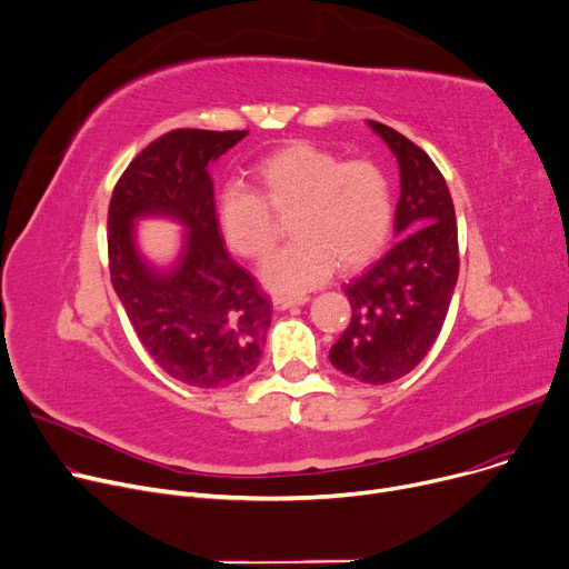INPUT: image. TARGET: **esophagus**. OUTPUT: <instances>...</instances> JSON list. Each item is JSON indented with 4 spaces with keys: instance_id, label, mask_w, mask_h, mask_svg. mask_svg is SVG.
I'll list each match as a JSON object with an SVG mask.
<instances>
[{
    "instance_id": "esophagus-1",
    "label": "esophagus",
    "mask_w": 569,
    "mask_h": 569,
    "mask_svg": "<svg viewBox=\"0 0 569 569\" xmlns=\"http://www.w3.org/2000/svg\"><path fill=\"white\" fill-rule=\"evenodd\" d=\"M307 301H309V297H307V295H299V297L277 295V297L272 299V307H274L277 311H288V309H292V307H305Z\"/></svg>"
}]
</instances>
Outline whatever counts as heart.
I'll use <instances>...</instances> for the list:
<instances>
[{
	"label": "heart",
	"instance_id": "obj_1",
	"mask_svg": "<svg viewBox=\"0 0 569 569\" xmlns=\"http://www.w3.org/2000/svg\"><path fill=\"white\" fill-rule=\"evenodd\" d=\"M256 189L223 187L217 197L221 238L244 258H262L277 240L269 210L290 217V244L260 264V281L274 292H305L338 264L352 272L389 240L393 194L387 173L366 160L343 158L313 143H288L253 167Z\"/></svg>",
	"mask_w": 569,
	"mask_h": 569
}]
</instances>
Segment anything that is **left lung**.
<instances>
[{
  "label": "left lung",
  "instance_id": "1",
  "mask_svg": "<svg viewBox=\"0 0 569 569\" xmlns=\"http://www.w3.org/2000/svg\"><path fill=\"white\" fill-rule=\"evenodd\" d=\"M398 160L393 249L346 286L352 320L329 361L366 385H389L419 366L441 331L460 256L448 184L428 153L389 126L368 121Z\"/></svg>",
  "mask_w": 569,
  "mask_h": 569
}]
</instances>
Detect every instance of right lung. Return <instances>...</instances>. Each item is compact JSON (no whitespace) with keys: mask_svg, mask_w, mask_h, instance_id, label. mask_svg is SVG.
<instances>
[{"mask_svg":"<svg viewBox=\"0 0 569 569\" xmlns=\"http://www.w3.org/2000/svg\"><path fill=\"white\" fill-rule=\"evenodd\" d=\"M247 130H173L121 176L107 217L111 286L146 352L173 380L221 389L260 361L272 322L268 297L231 260L217 229L210 167ZM167 218L186 233L173 261H150L138 221Z\"/></svg>","mask_w":569,"mask_h":569,"instance_id":"add662e5","label":"right lung"}]
</instances>
